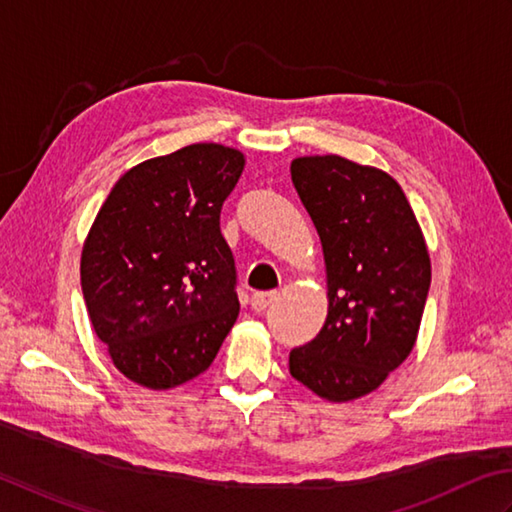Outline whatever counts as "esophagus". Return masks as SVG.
I'll return each instance as SVG.
<instances>
[{"mask_svg":"<svg viewBox=\"0 0 512 512\" xmlns=\"http://www.w3.org/2000/svg\"><path fill=\"white\" fill-rule=\"evenodd\" d=\"M276 298H278V291H256V294H252V309L265 311Z\"/></svg>","mask_w":512,"mask_h":512,"instance_id":"34e87169","label":"esophagus"}]
</instances>
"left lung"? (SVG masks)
<instances>
[{
	"mask_svg": "<svg viewBox=\"0 0 512 512\" xmlns=\"http://www.w3.org/2000/svg\"><path fill=\"white\" fill-rule=\"evenodd\" d=\"M291 181L322 243L329 311L289 353V373L329 402L375 391L413 351L431 260L398 181L336 154L291 161Z\"/></svg>",
	"mask_w": 512,
	"mask_h": 512,
	"instance_id": "8db88e82",
	"label": "left lung"
}]
</instances>
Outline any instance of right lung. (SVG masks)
Returning <instances> with one entry per match:
<instances>
[{
	"mask_svg": "<svg viewBox=\"0 0 512 512\" xmlns=\"http://www.w3.org/2000/svg\"><path fill=\"white\" fill-rule=\"evenodd\" d=\"M245 156L194 143L114 183L81 252L92 329L125 378L154 391L201 375L238 318L221 207Z\"/></svg>",
	"mask_w": 512,
	"mask_h": 512,
	"instance_id": "add662e5",
	"label": "right lung"
}]
</instances>
